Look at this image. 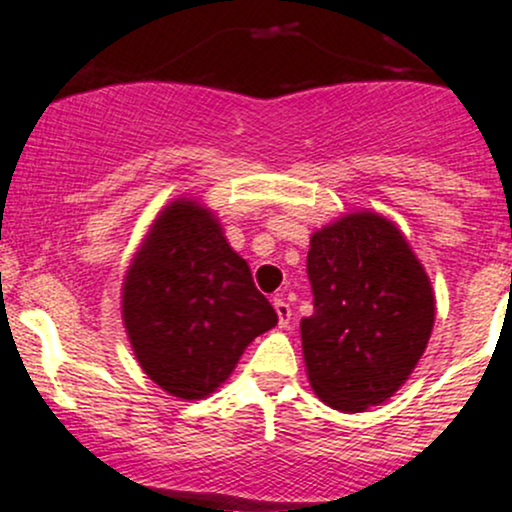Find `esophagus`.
<instances>
[{
	"mask_svg": "<svg viewBox=\"0 0 512 512\" xmlns=\"http://www.w3.org/2000/svg\"><path fill=\"white\" fill-rule=\"evenodd\" d=\"M273 307H275V314H278V324H280V329H287V326H290V319H292V309H290V304H287L285 300H280V297H275V300H273Z\"/></svg>",
	"mask_w": 512,
	"mask_h": 512,
	"instance_id": "obj_1",
	"label": "esophagus"
}]
</instances>
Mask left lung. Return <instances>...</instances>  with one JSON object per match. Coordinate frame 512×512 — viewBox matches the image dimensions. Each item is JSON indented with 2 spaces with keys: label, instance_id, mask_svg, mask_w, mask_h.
<instances>
[{
  "label": "left lung",
  "instance_id": "obj_1",
  "mask_svg": "<svg viewBox=\"0 0 512 512\" xmlns=\"http://www.w3.org/2000/svg\"><path fill=\"white\" fill-rule=\"evenodd\" d=\"M314 314L302 353L312 389L331 409L360 413L394 396L428 346L435 295L394 222L353 212L312 234Z\"/></svg>",
  "mask_w": 512,
  "mask_h": 512
}]
</instances>
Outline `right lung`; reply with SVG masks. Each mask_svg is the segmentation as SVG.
<instances>
[{"instance_id": "right-lung-1", "label": "right lung", "mask_w": 512, "mask_h": 512, "mask_svg": "<svg viewBox=\"0 0 512 512\" xmlns=\"http://www.w3.org/2000/svg\"><path fill=\"white\" fill-rule=\"evenodd\" d=\"M123 324L149 380L193 401L232 375L278 314L217 217L179 198L159 212L125 273Z\"/></svg>"}]
</instances>
